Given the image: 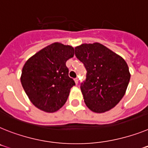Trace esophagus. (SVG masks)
Returning <instances> with one entry per match:
<instances>
[{
	"instance_id": "34e87169",
	"label": "esophagus",
	"mask_w": 148,
	"mask_h": 148,
	"mask_svg": "<svg viewBox=\"0 0 148 148\" xmlns=\"http://www.w3.org/2000/svg\"><path fill=\"white\" fill-rule=\"evenodd\" d=\"M75 84H78V83H79V79H78V78L75 79Z\"/></svg>"
}]
</instances>
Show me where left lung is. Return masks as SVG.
<instances>
[{
    "mask_svg": "<svg viewBox=\"0 0 148 148\" xmlns=\"http://www.w3.org/2000/svg\"><path fill=\"white\" fill-rule=\"evenodd\" d=\"M75 54L87 70L80 87L86 106L96 113L112 109L123 98L130 79L127 62L99 42L76 46Z\"/></svg>",
    "mask_w": 148,
    "mask_h": 148,
    "instance_id": "obj_1",
    "label": "left lung"
}]
</instances>
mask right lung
<instances>
[{
	"instance_id": "obj_1",
	"label": "right lung",
	"mask_w": 148,
	"mask_h": 148,
	"mask_svg": "<svg viewBox=\"0 0 148 148\" xmlns=\"http://www.w3.org/2000/svg\"><path fill=\"white\" fill-rule=\"evenodd\" d=\"M73 56L72 46L55 42L26 61L21 71V85L36 108L52 113L65 104L70 89L75 84L66 66Z\"/></svg>"
}]
</instances>
